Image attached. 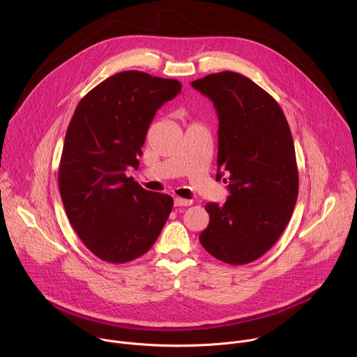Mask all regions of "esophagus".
<instances>
[{
    "label": "esophagus",
    "mask_w": 357,
    "mask_h": 357,
    "mask_svg": "<svg viewBox=\"0 0 357 357\" xmlns=\"http://www.w3.org/2000/svg\"><path fill=\"white\" fill-rule=\"evenodd\" d=\"M174 205L175 206H190L192 205V200L182 199V197H175L174 199Z\"/></svg>",
    "instance_id": "34e87169"
}]
</instances>
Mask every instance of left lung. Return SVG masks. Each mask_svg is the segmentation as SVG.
<instances>
[{"mask_svg": "<svg viewBox=\"0 0 357 357\" xmlns=\"http://www.w3.org/2000/svg\"><path fill=\"white\" fill-rule=\"evenodd\" d=\"M192 86L218 112L216 179L227 175L230 192L225 205L205 206L209 226L199 241L223 263L248 264L275 244L292 216L299 186L292 134L277 101L240 73H212Z\"/></svg>", "mask_w": 357, "mask_h": 357, "instance_id": "obj_1", "label": "left lung"}]
</instances>
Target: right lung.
<instances>
[{
	"label": "right lung",
	"instance_id": "obj_1",
	"mask_svg": "<svg viewBox=\"0 0 357 357\" xmlns=\"http://www.w3.org/2000/svg\"><path fill=\"white\" fill-rule=\"evenodd\" d=\"M181 89L175 79L126 70L79 101L63 142L59 192L73 230L100 260L141 257L169 218L174 199L145 190L126 169L138 168L152 119Z\"/></svg>",
	"mask_w": 357,
	"mask_h": 357
}]
</instances>
